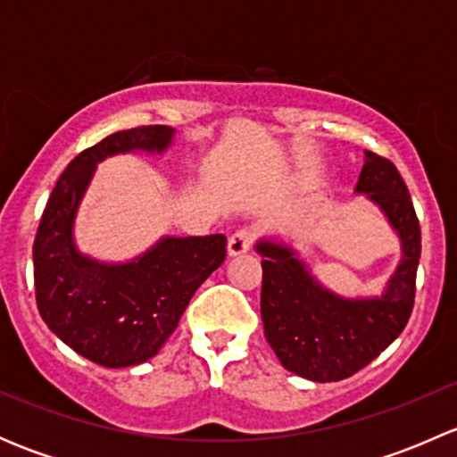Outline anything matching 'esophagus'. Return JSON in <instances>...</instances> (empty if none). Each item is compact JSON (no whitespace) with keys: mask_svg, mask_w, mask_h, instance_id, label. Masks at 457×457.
<instances>
[{"mask_svg":"<svg viewBox=\"0 0 457 457\" xmlns=\"http://www.w3.org/2000/svg\"><path fill=\"white\" fill-rule=\"evenodd\" d=\"M254 245V229L252 228H241L229 237L228 241V254L229 256H238L245 254L250 247Z\"/></svg>","mask_w":457,"mask_h":457,"instance_id":"1","label":"esophagus"}]
</instances>
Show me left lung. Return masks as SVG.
I'll return each instance as SVG.
<instances>
[{"mask_svg":"<svg viewBox=\"0 0 457 457\" xmlns=\"http://www.w3.org/2000/svg\"><path fill=\"white\" fill-rule=\"evenodd\" d=\"M356 192L380 205L403 241V261L380 298L347 301L318 285L289 247L261 241V316L285 370L314 382L353 376L380 356L407 325L416 301L420 223L398 168L365 150Z\"/></svg>","mask_w":457,"mask_h":457,"instance_id":"8db88e82","label":"left lung"}]
</instances>
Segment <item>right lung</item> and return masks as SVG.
Listing matches in <instances>:
<instances>
[{
    "instance_id": "right-lung-1",
    "label": "right lung",
    "mask_w": 457,
    "mask_h": 457,
    "mask_svg": "<svg viewBox=\"0 0 457 457\" xmlns=\"http://www.w3.org/2000/svg\"><path fill=\"white\" fill-rule=\"evenodd\" d=\"M172 135L168 126L130 128L77 154L59 177L35 234L37 310L68 347L110 370L156 356L228 252L223 234L163 238L123 265H105L77 252L72 220L96 161L117 152H161Z\"/></svg>"
}]
</instances>
